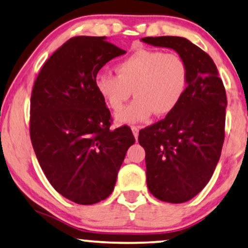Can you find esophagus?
<instances>
[{
    "instance_id": "obj_1",
    "label": "esophagus",
    "mask_w": 248,
    "mask_h": 248,
    "mask_svg": "<svg viewBox=\"0 0 248 248\" xmlns=\"http://www.w3.org/2000/svg\"><path fill=\"white\" fill-rule=\"evenodd\" d=\"M131 131H133V134H134L135 139H136V140H137V139H139V131H140V128H139V127H135V126H131Z\"/></svg>"
}]
</instances>
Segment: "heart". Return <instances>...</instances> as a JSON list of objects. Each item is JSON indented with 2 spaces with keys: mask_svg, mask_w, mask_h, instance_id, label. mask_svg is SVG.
<instances>
[{
  "mask_svg": "<svg viewBox=\"0 0 248 248\" xmlns=\"http://www.w3.org/2000/svg\"><path fill=\"white\" fill-rule=\"evenodd\" d=\"M115 71L118 75L97 74L95 87L114 112L120 111L134 90L137 98L117 113L118 124H140L153 113L158 117L169 114L180 104L186 89V64L176 54L140 49L119 62Z\"/></svg>",
  "mask_w": 248,
  "mask_h": 248,
  "instance_id": "1",
  "label": "heart"
}]
</instances>
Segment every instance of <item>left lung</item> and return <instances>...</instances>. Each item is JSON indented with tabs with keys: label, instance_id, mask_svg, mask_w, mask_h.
I'll return each mask as SVG.
<instances>
[{
	"label": "left lung",
	"instance_id": "1",
	"mask_svg": "<svg viewBox=\"0 0 248 248\" xmlns=\"http://www.w3.org/2000/svg\"><path fill=\"white\" fill-rule=\"evenodd\" d=\"M143 42L173 49L186 62L183 98L164 120L140 131L145 150L146 183L161 202L182 203L211 180L224 142L227 95L213 59L186 37H143Z\"/></svg>",
	"mask_w": 248,
	"mask_h": 248
}]
</instances>
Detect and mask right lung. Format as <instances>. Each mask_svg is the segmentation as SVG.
Masks as SVG:
<instances>
[{
	"label": "right lung",
	"mask_w": 248,
	"mask_h": 248,
	"mask_svg": "<svg viewBox=\"0 0 248 248\" xmlns=\"http://www.w3.org/2000/svg\"><path fill=\"white\" fill-rule=\"evenodd\" d=\"M126 51L105 36H75L45 62L31 97V140L43 173L71 202L93 205L114 190L130 128L111 130V113L95 78Z\"/></svg>",
	"instance_id": "add662e5"
}]
</instances>
